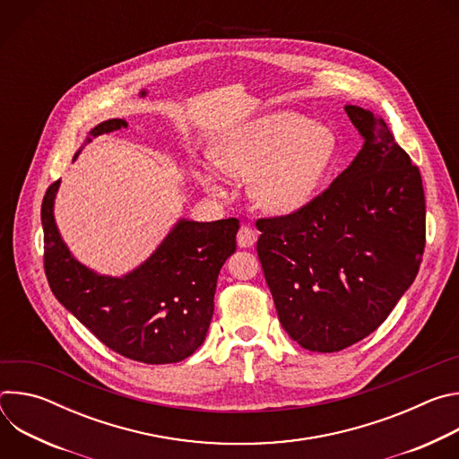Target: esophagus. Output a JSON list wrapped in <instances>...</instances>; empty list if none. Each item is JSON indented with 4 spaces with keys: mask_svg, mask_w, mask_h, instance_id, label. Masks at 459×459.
Returning <instances> with one entry per match:
<instances>
[{
    "mask_svg": "<svg viewBox=\"0 0 459 459\" xmlns=\"http://www.w3.org/2000/svg\"><path fill=\"white\" fill-rule=\"evenodd\" d=\"M254 243H255V232H254L250 227L241 225L239 230H238V245H239L241 248H248V247H252Z\"/></svg>",
    "mask_w": 459,
    "mask_h": 459,
    "instance_id": "1",
    "label": "esophagus"
}]
</instances>
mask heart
Returning <instances> with one entry per match:
<instances>
[{
  "mask_svg": "<svg viewBox=\"0 0 459 459\" xmlns=\"http://www.w3.org/2000/svg\"><path fill=\"white\" fill-rule=\"evenodd\" d=\"M336 149L329 126L292 110H276L229 130L214 147L212 161L229 176L250 179V195L261 209L292 214L314 200ZM195 178L207 190L227 194L212 165L198 167Z\"/></svg>",
  "mask_w": 459,
  "mask_h": 459,
  "instance_id": "obj_1",
  "label": "heart"
}]
</instances>
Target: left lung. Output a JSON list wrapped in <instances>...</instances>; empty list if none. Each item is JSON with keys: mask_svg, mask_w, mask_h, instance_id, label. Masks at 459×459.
I'll return each instance as SVG.
<instances>
[{"mask_svg": "<svg viewBox=\"0 0 459 459\" xmlns=\"http://www.w3.org/2000/svg\"><path fill=\"white\" fill-rule=\"evenodd\" d=\"M363 147L289 216L257 220V255L287 334L338 352L374 333L416 280L425 248L421 174L386 123L347 105Z\"/></svg>", "mask_w": 459, "mask_h": 459, "instance_id": "obj_1", "label": "left lung"}]
</instances>
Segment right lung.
<instances>
[{
	"label": "right lung",
	"mask_w": 459,
	"mask_h": 459,
	"mask_svg": "<svg viewBox=\"0 0 459 459\" xmlns=\"http://www.w3.org/2000/svg\"><path fill=\"white\" fill-rule=\"evenodd\" d=\"M119 128H126L125 119H107L89 136ZM57 188L59 179L47 188L41 205L45 274L56 299L128 359L163 365L194 354L205 342L218 274L236 252L239 221L179 220L140 267L112 278L82 265L61 239L54 221Z\"/></svg>",
	"instance_id": "obj_1"
}]
</instances>
